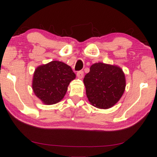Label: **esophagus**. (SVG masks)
I'll use <instances>...</instances> for the list:
<instances>
[{
    "instance_id": "obj_1",
    "label": "esophagus",
    "mask_w": 157,
    "mask_h": 157,
    "mask_svg": "<svg viewBox=\"0 0 157 157\" xmlns=\"http://www.w3.org/2000/svg\"><path fill=\"white\" fill-rule=\"evenodd\" d=\"M77 76L79 79H82L83 76H84V72H83V71H79V72H77Z\"/></svg>"
}]
</instances>
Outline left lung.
Returning a JSON list of instances; mask_svg holds the SVG:
<instances>
[{
    "instance_id": "1",
    "label": "left lung",
    "mask_w": 157,
    "mask_h": 157,
    "mask_svg": "<svg viewBox=\"0 0 157 157\" xmlns=\"http://www.w3.org/2000/svg\"><path fill=\"white\" fill-rule=\"evenodd\" d=\"M87 97L92 105L108 109L119 101L126 89V77L120 67L98 62L83 79Z\"/></svg>"
}]
</instances>
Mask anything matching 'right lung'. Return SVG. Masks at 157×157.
I'll return each mask as SVG.
<instances>
[{
    "mask_svg": "<svg viewBox=\"0 0 157 157\" xmlns=\"http://www.w3.org/2000/svg\"><path fill=\"white\" fill-rule=\"evenodd\" d=\"M75 77L70 66L60 61H52L36 68L33 75V91L44 104L53 105L63 99L68 85Z\"/></svg>",
    "mask_w": 157,
    "mask_h": 157,
    "instance_id": "add662e5",
    "label": "right lung"
}]
</instances>
